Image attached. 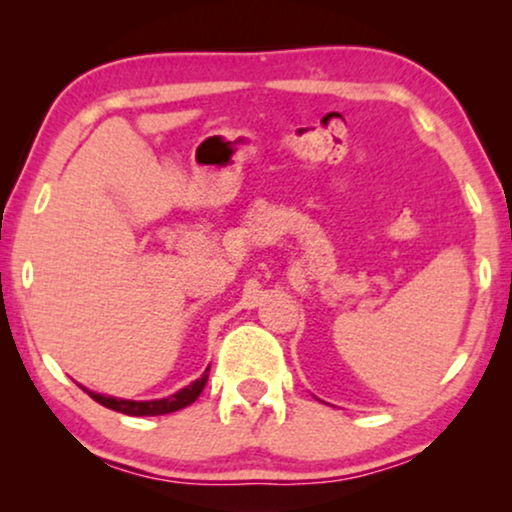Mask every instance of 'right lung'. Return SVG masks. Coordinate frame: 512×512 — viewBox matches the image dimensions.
Returning <instances> with one entry per match:
<instances>
[{
    "label": "right lung",
    "mask_w": 512,
    "mask_h": 512,
    "mask_svg": "<svg viewBox=\"0 0 512 512\" xmlns=\"http://www.w3.org/2000/svg\"><path fill=\"white\" fill-rule=\"evenodd\" d=\"M208 371H211V366L201 373V378L194 380L192 385L183 387L181 392L171 394L167 399H153V401H129V399H118V397H106V394H97V392H90V390H83L90 394L92 399L97 403H102V406L111 408V410H118V413H125V415H134V417H146V415H167V413H176V410H181L185 406H190V403L197 401V397L204 390L206 380H208Z\"/></svg>",
    "instance_id": "add662e5"
}]
</instances>
